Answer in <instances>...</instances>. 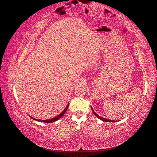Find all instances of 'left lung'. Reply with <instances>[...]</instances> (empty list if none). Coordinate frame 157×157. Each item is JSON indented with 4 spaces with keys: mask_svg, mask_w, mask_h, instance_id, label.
Here are the masks:
<instances>
[{
    "mask_svg": "<svg viewBox=\"0 0 157 157\" xmlns=\"http://www.w3.org/2000/svg\"><path fill=\"white\" fill-rule=\"evenodd\" d=\"M92 112H93V113H94L96 116H97L98 119H100L101 120H102V121H105V122H114V121H111V120H108V119H105V118H103V117H101L100 116H98V114H96V112L94 111V109H93L92 108Z\"/></svg>",
    "mask_w": 157,
    "mask_h": 157,
    "instance_id": "1",
    "label": "left lung"
}]
</instances>
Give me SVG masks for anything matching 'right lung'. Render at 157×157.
Returning <instances> with one entry per match:
<instances>
[{
    "label": "right lung",
    "mask_w": 157,
    "mask_h": 157,
    "mask_svg": "<svg viewBox=\"0 0 157 157\" xmlns=\"http://www.w3.org/2000/svg\"><path fill=\"white\" fill-rule=\"evenodd\" d=\"M68 106H69V104H67V105L66 106V108H65V109L64 110H63L61 113H60V114H59L58 115V116H56V117H54V118H52V119H47V120H41V119H34V118H33V117H30L32 118V119H33L34 120H35V121H40V122H44V123H53V122H55V121H56L57 120H59V119H60V118H61L63 115L65 114V113L66 112V111H67V108H68Z\"/></svg>",
    "instance_id": "obj_1"
}]
</instances>
